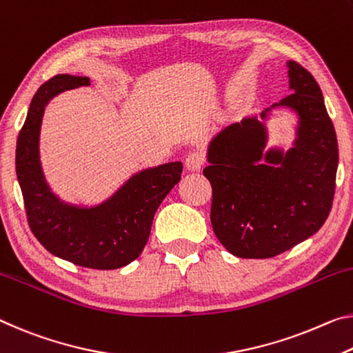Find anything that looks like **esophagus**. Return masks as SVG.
I'll list each match as a JSON object with an SVG mask.
<instances>
[{"mask_svg": "<svg viewBox=\"0 0 353 353\" xmlns=\"http://www.w3.org/2000/svg\"><path fill=\"white\" fill-rule=\"evenodd\" d=\"M204 165V152L203 150H192L185 157V168L188 171H199Z\"/></svg>", "mask_w": 353, "mask_h": 353, "instance_id": "esophagus-1", "label": "esophagus"}]
</instances>
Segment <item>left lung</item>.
Here are the masks:
<instances>
[{
    "mask_svg": "<svg viewBox=\"0 0 353 353\" xmlns=\"http://www.w3.org/2000/svg\"><path fill=\"white\" fill-rule=\"evenodd\" d=\"M292 94L243 117L209 144L204 176L212 185L210 221L229 253L267 259L303 242L322 228L332 210L338 170V139L317 81L289 61ZM299 116L294 146L265 150L263 124L272 108Z\"/></svg>",
    "mask_w": 353,
    "mask_h": 353,
    "instance_id": "left-lung-1",
    "label": "left lung"
}]
</instances>
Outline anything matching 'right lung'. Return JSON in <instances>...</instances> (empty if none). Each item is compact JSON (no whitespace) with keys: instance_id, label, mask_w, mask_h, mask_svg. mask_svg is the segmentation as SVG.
I'll use <instances>...</instances> for the list:
<instances>
[{"instance_id":"add662e5","label":"right lung","mask_w":353,"mask_h":353,"mask_svg":"<svg viewBox=\"0 0 353 353\" xmlns=\"http://www.w3.org/2000/svg\"><path fill=\"white\" fill-rule=\"evenodd\" d=\"M89 85L88 77L61 74L37 89L17 139L15 170L28 223L43 248L75 265L114 270L141 254L155 212L181 181L183 166L171 161L139 171L108 199L92 207L69 204L56 196L39 155L43 111L58 94Z\"/></svg>"}]
</instances>
